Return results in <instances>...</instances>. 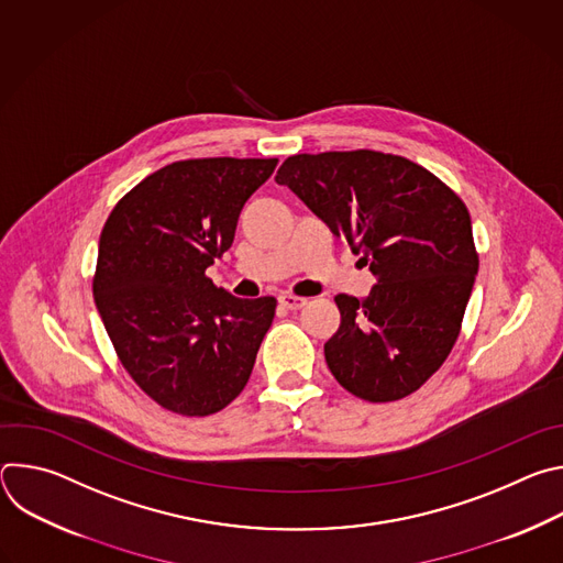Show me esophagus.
<instances>
[{"label":"esophagus","mask_w":563,"mask_h":563,"mask_svg":"<svg viewBox=\"0 0 563 563\" xmlns=\"http://www.w3.org/2000/svg\"><path fill=\"white\" fill-rule=\"evenodd\" d=\"M278 302H280V307H285L289 311H298L307 305V298H300V296H294V294H280Z\"/></svg>","instance_id":"esophagus-1"}]
</instances>
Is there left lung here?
<instances>
[{"label": "left lung", "mask_w": 563, "mask_h": 563, "mask_svg": "<svg viewBox=\"0 0 563 563\" xmlns=\"http://www.w3.org/2000/svg\"><path fill=\"white\" fill-rule=\"evenodd\" d=\"M276 183L376 276L367 298H334V378L372 404L417 391L452 352L478 272L463 200L408 157L369 148L291 155Z\"/></svg>", "instance_id": "left-lung-1"}]
</instances>
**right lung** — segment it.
I'll list each match as a JSON object with an SVG mask.
<instances>
[{"instance_id":"add662e5","label":"right lung","mask_w":563,"mask_h":563,"mask_svg":"<svg viewBox=\"0 0 563 563\" xmlns=\"http://www.w3.org/2000/svg\"><path fill=\"white\" fill-rule=\"evenodd\" d=\"M276 157L180 159L111 211L93 296L131 378L157 406L209 417L245 389L276 298L243 300L207 278Z\"/></svg>"}]
</instances>
